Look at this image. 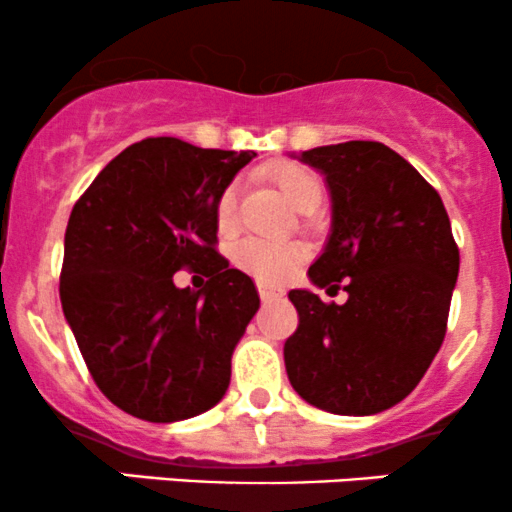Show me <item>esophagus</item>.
Instances as JSON below:
<instances>
[{"mask_svg": "<svg viewBox=\"0 0 512 512\" xmlns=\"http://www.w3.org/2000/svg\"><path fill=\"white\" fill-rule=\"evenodd\" d=\"M257 291H260V298L264 303H272V301H279V298H284V289H276V286H269V284H257Z\"/></svg>", "mask_w": 512, "mask_h": 512, "instance_id": "esophagus-1", "label": "esophagus"}]
</instances>
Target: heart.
<instances>
[{"label":"heart","instance_id":"1","mask_svg":"<svg viewBox=\"0 0 512 512\" xmlns=\"http://www.w3.org/2000/svg\"><path fill=\"white\" fill-rule=\"evenodd\" d=\"M269 180L296 209L310 211L320 204L322 182L310 168L301 163H281L269 170ZM214 216L221 231H231L238 219V185L231 182L219 192L214 204ZM308 250L298 240H264L243 238L233 248V262L243 272L255 276L262 284H281L296 272L298 264L305 260Z\"/></svg>","mask_w":512,"mask_h":512}]
</instances>
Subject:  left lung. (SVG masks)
I'll list each match as a JSON object with an SVG mask.
<instances>
[{"mask_svg":"<svg viewBox=\"0 0 512 512\" xmlns=\"http://www.w3.org/2000/svg\"><path fill=\"white\" fill-rule=\"evenodd\" d=\"M332 192V236L308 276L349 293L344 305L291 291L296 332L284 344L293 390L317 409L368 416L419 385L448 330L460 272L436 187L380 142L303 151Z\"/></svg>","mask_w":512,"mask_h":512,"instance_id":"obj_1","label":"left lung"}]
</instances>
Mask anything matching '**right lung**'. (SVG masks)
I'll return each instance as SVG.
<instances>
[{"label":"right lung","mask_w":512,"mask_h":512,"mask_svg":"<svg viewBox=\"0 0 512 512\" xmlns=\"http://www.w3.org/2000/svg\"><path fill=\"white\" fill-rule=\"evenodd\" d=\"M252 156L149 137L117 154L76 199L62 310L93 383L137 419H190L226 395L233 349L260 296L216 250L214 204ZM180 268L207 275L205 289L178 290Z\"/></svg>","instance_id":"right-lung-1"}]
</instances>
